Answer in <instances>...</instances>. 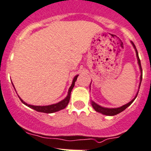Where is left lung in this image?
I'll use <instances>...</instances> for the list:
<instances>
[{
	"label": "left lung",
	"mask_w": 151,
	"mask_h": 151,
	"mask_svg": "<svg viewBox=\"0 0 151 151\" xmlns=\"http://www.w3.org/2000/svg\"><path fill=\"white\" fill-rule=\"evenodd\" d=\"M131 44H132V45L133 46V47H134L135 50H136V57H137V60H138V64H139V69H140V72H141V76H140V83H139V88H140V85H141V83H142V66H141V62H140V60H139V53H138V51L137 50H136V46H135V45L133 44V42H131ZM91 85V84H90ZM139 90H138L137 93H136V96H135V98H133V100L131 101H129V103H127V104H124V105H123L122 106H120V107H118V108H107V107H104V106H101L98 105V104H96L95 102H94L93 101H91V106H92V107L94 108V109H95L96 112H100V113L103 114V115H109V116H112V115H117V114L120 113V112H123L124 109H126L129 106L131 105V104L134 101V100L136 99V97H137V95L138 93H139Z\"/></svg>",
	"instance_id": "left-lung-1"
}]
</instances>
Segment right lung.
Listing matches in <instances>:
<instances>
[{
  "label": "right lung",
  "mask_w": 151,
  "mask_h": 151,
  "mask_svg": "<svg viewBox=\"0 0 151 151\" xmlns=\"http://www.w3.org/2000/svg\"><path fill=\"white\" fill-rule=\"evenodd\" d=\"M78 76L79 75L77 74V75H76L75 77H74V79H73L72 84H71V86H70V88H69L68 91L67 96H66L64 99L62 100L61 101L56 103V104H51V105H47V106H33V105H30V104H27V103H25L24 101L20 98V97H19V98H20L21 101H22L24 105L27 106L28 107L34 109V110L37 111V112H44V113H53V112H58V111L65 109V108L67 106L68 104L69 101H70V98H71V91H72L73 88H74V84H75L76 80H77V77H78Z\"/></svg>",
  "instance_id": "1"
}]
</instances>
